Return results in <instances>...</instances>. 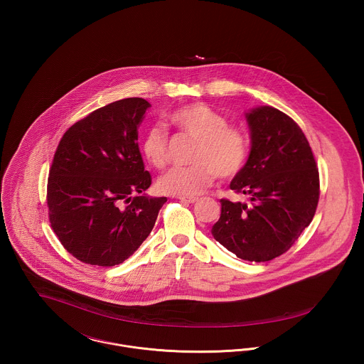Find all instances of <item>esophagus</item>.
Returning a JSON list of instances; mask_svg holds the SVG:
<instances>
[{"label":"esophagus","instance_id":"obj_1","mask_svg":"<svg viewBox=\"0 0 364 364\" xmlns=\"http://www.w3.org/2000/svg\"><path fill=\"white\" fill-rule=\"evenodd\" d=\"M181 202H184V203H196L199 199L198 198H184V196H180L178 198Z\"/></svg>","mask_w":364,"mask_h":364}]
</instances>
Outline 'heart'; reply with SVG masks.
I'll list each match as a JSON object with an SVG mask.
<instances>
[{
    "label": "heart",
    "mask_w": 364,
    "mask_h": 364,
    "mask_svg": "<svg viewBox=\"0 0 364 364\" xmlns=\"http://www.w3.org/2000/svg\"><path fill=\"white\" fill-rule=\"evenodd\" d=\"M171 122L198 139L187 168H173L158 180V190L166 195L193 198L208 190L215 174L229 178L244 168L250 140L239 127L228 125L225 116L205 104H191L173 112ZM146 161L164 168L169 158V136L161 127L150 128L141 141Z\"/></svg>",
    "instance_id": "obj_1"
}]
</instances>
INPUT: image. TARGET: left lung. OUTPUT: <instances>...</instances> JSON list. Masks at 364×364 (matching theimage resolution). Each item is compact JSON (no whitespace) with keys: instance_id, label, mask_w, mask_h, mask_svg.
<instances>
[{"instance_id":"1","label":"left lung","mask_w":364,"mask_h":364,"mask_svg":"<svg viewBox=\"0 0 364 364\" xmlns=\"http://www.w3.org/2000/svg\"><path fill=\"white\" fill-rule=\"evenodd\" d=\"M251 151L230 190L250 203L221 199L211 235L237 258L274 259L310 225L319 200V173L311 147L296 122L272 106L245 114Z\"/></svg>"}]
</instances>
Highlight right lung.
I'll return each instance as SVG.
<instances>
[{
  "mask_svg": "<svg viewBox=\"0 0 364 364\" xmlns=\"http://www.w3.org/2000/svg\"><path fill=\"white\" fill-rule=\"evenodd\" d=\"M151 105L125 98L75 122L60 140L48 180L49 221L76 259L114 266L147 239L166 198L151 186L138 129Z\"/></svg>",
  "mask_w": 364,
  "mask_h": 364,
  "instance_id": "add662e5",
  "label": "right lung"
}]
</instances>
